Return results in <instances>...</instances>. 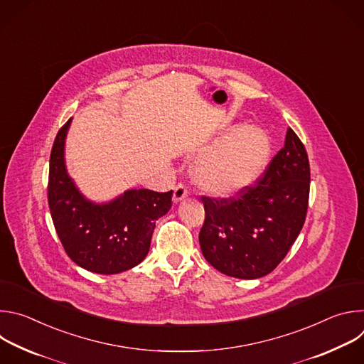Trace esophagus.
<instances>
[{"label":"esophagus","instance_id":"1","mask_svg":"<svg viewBox=\"0 0 364 364\" xmlns=\"http://www.w3.org/2000/svg\"><path fill=\"white\" fill-rule=\"evenodd\" d=\"M187 194H188V190H187V187L184 186V184H177L176 187H174V193H173V201L174 203H178V201H181L184 197H187Z\"/></svg>","mask_w":364,"mask_h":364}]
</instances>
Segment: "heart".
I'll use <instances>...</instances> for the list:
<instances>
[{"label":"heart","mask_w":364,"mask_h":364,"mask_svg":"<svg viewBox=\"0 0 364 364\" xmlns=\"http://www.w3.org/2000/svg\"><path fill=\"white\" fill-rule=\"evenodd\" d=\"M269 154V138L262 129L239 128L201 155L193 168L194 181L212 196H230L262 174Z\"/></svg>","instance_id":"b5f03b06"}]
</instances>
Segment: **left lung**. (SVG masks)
<instances>
[{
    "instance_id": "left-lung-1",
    "label": "left lung",
    "mask_w": 364,
    "mask_h": 364,
    "mask_svg": "<svg viewBox=\"0 0 364 364\" xmlns=\"http://www.w3.org/2000/svg\"><path fill=\"white\" fill-rule=\"evenodd\" d=\"M308 196V155L288 128L264 177L229 198L201 196L205 218L198 240L205 261L240 279L271 274L304 226Z\"/></svg>"
}]
</instances>
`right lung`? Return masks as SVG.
I'll use <instances>...</instances> for the list:
<instances>
[{
    "mask_svg": "<svg viewBox=\"0 0 364 364\" xmlns=\"http://www.w3.org/2000/svg\"><path fill=\"white\" fill-rule=\"evenodd\" d=\"M72 118L59 129L50 154L47 198L58 236L80 268L112 275L141 264L155 222L171 209L173 190H128L108 203L87 200L65 164V142Z\"/></svg>",
    "mask_w": 364,
    "mask_h": 364,
    "instance_id": "right-lung-1",
    "label": "right lung"
}]
</instances>
